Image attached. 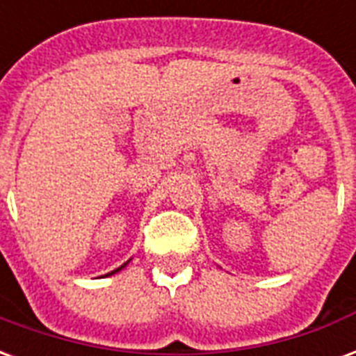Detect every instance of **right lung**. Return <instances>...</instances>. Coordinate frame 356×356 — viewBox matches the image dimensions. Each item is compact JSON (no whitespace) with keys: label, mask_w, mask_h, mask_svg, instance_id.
<instances>
[{"label":"right lung","mask_w":356,"mask_h":356,"mask_svg":"<svg viewBox=\"0 0 356 356\" xmlns=\"http://www.w3.org/2000/svg\"><path fill=\"white\" fill-rule=\"evenodd\" d=\"M128 262H130V260H128ZM128 262H124V264L120 266V268H117V270H113V272H109V273H105V277H109V275H113V273H117V272H120V270H122V268H126V266H128Z\"/></svg>","instance_id":"1"}]
</instances>
